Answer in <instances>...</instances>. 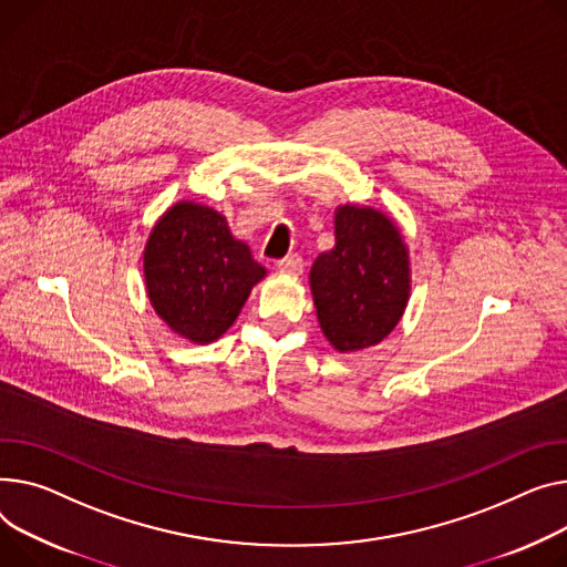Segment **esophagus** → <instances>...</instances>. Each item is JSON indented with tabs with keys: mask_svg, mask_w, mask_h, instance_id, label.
Listing matches in <instances>:
<instances>
[{
	"mask_svg": "<svg viewBox=\"0 0 567 567\" xmlns=\"http://www.w3.org/2000/svg\"><path fill=\"white\" fill-rule=\"evenodd\" d=\"M276 267L285 274H291V276H298L300 271H303V259H300L298 255H287L282 259L276 261Z\"/></svg>",
	"mask_w": 567,
	"mask_h": 567,
	"instance_id": "1",
	"label": "esophagus"
}]
</instances>
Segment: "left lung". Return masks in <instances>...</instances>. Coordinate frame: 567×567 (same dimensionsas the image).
Returning a JSON list of instances; mask_svg holds the SVG:
<instances>
[{
    "label": "left lung",
    "instance_id": "left-lung-1",
    "mask_svg": "<svg viewBox=\"0 0 567 567\" xmlns=\"http://www.w3.org/2000/svg\"><path fill=\"white\" fill-rule=\"evenodd\" d=\"M310 289L334 351L353 353L383 342L410 298V255L396 223L381 209L339 205L334 248L315 259Z\"/></svg>",
    "mask_w": 567,
    "mask_h": 567
}]
</instances>
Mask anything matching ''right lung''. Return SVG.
<instances>
[{
	"instance_id": "obj_1",
	"label": "right lung",
	"mask_w": 567,
	"mask_h": 567,
	"mask_svg": "<svg viewBox=\"0 0 567 567\" xmlns=\"http://www.w3.org/2000/svg\"><path fill=\"white\" fill-rule=\"evenodd\" d=\"M143 276L159 319L188 342L212 344L237 321L267 269L235 239L223 214L179 200L150 230Z\"/></svg>"
}]
</instances>
